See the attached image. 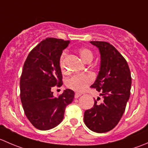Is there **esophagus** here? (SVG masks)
Returning a JSON list of instances; mask_svg holds the SVG:
<instances>
[{
    "mask_svg": "<svg viewBox=\"0 0 148 148\" xmlns=\"http://www.w3.org/2000/svg\"><path fill=\"white\" fill-rule=\"evenodd\" d=\"M81 95H82L81 94H79V93H75V95H74V97H75L76 99H77V98L79 97Z\"/></svg>",
    "mask_w": 148,
    "mask_h": 148,
    "instance_id": "esophagus-1",
    "label": "esophagus"
}]
</instances>
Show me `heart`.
<instances>
[{
    "instance_id": "b5f03b06",
    "label": "heart",
    "mask_w": 148,
    "mask_h": 148,
    "mask_svg": "<svg viewBox=\"0 0 148 148\" xmlns=\"http://www.w3.org/2000/svg\"><path fill=\"white\" fill-rule=\"evenodd\" d=\"M79 53L85 63L91 62L93 59V53L92 51L88 48H81L79 50ZM66 56V52L64 51L60 57L61 68L64 69V60ZM93 78L90 74H74L66 81V85L68 88L78 92H82L86 88V86L91 83Z\"/></svg>"
}]
</instances>
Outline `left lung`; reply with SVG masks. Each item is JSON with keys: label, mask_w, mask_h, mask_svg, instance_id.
Returning a JSON list of instances; mask_svg holds the SVG:
<instances>
[{"label": "left lung", "mask_w": 148, "mask_h": 148, "mask_svg": "<svg viewBox=\"0 0 148 148\" xmlns=\"http://www.w3.org/2000/svg\"><path fill=\"white\" fill-rule=\"evenodd\" d=\"M90 43L99 49L101 58L99 74L91 87L99 92L102 102L95 101L93 107L84 112V121L89 130L103 133L112 130L122 118L130 95L132 78L127 62L112 44Z\"/></svg>", "instance_id": "obj_1"}]
</instances>
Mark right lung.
<instances>
[{
  "mask_svg": "<svg viewBox=\"0 0 148 148\" xmlns=\"http://www.w3.org/2000/svg\"><path fill=\"white\" fill-rule=\"evenodd\" d=\"M69 41L55 38L43 40L31 50L23 65L20 79L21 100L26 116L40 130L57 126L64 119L66 107L72 102L74 92L66 89L58 97L53 86H61L60 57Z\"/></svg>",
  "mask_w": 148,
  "mask_h": 148,
  "instance_id": "obj_1",
  "label": "right lung"
}]
</instances>
